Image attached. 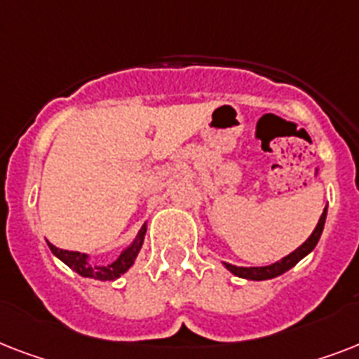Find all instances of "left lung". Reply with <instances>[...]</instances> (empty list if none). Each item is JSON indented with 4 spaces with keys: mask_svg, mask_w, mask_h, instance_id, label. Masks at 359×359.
<instances>
[{
    "mask_svg": "<svg viewBox=\"0 0 359 359\" xmlns=\"http://www.w3.org/2000/svg\"><path fill=\"white\" fill-rule=\"evenodd\" d=\"M326 208H324L323 216L318 219L317 227L315 231L311 233V236L304 242V244L294 250L292 253H289L287 257H283L281 261L273 262V264H268V266H235V264H229V262H224L225 268L229 270L231 273H235L238 278H244V279H253V281H262V279H272V278H278L281 273H285L287 270L294 266L296 262H300L307 253H311L315 250V245H317L318 238L323 235V229H324V222H326Z\"/></svg>",
    "mask_w": 359,
    "mask_h": 359,
    "instance_id": "8db88e82",
    "label": "left lung"
}]
</instances>
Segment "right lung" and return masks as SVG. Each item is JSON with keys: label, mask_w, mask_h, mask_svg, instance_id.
<instances>
[{"label": "right lung", "mask_w": 359, "mask_h": 359, "mask_svg": "<svg viewBox=\"0 0 359 359\" xmlns=\"http://www.w3.org/2000/svg\"><path fill=\"white\" fill-rule=\"evenodd\" d=\"M145 233H147V225H143L135 236V240L132 244L126 248V250L117 257V261H114L111 264L108 266H93L89 264V257L86 253H80V251H69V250H61V248H55L53 244H48L50 245V250L55 257H59L61 261L67 264L69 268H72L76 273H80L83 278H93V279H98V281H114L128 270L132 264H134L135 257L140 253L141 245H143V238H145Z\"/></svg>", "instance_id": "add662e5"}]
</instances>
